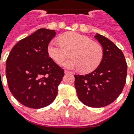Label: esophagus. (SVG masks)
<instances>
[{
  "mask_svg": "<svg viewBox=\"0 0 134 134\" xmlns=\"http://www.w3.org/2000/svg\"><path fill=\"white\" fill-rule=\"evenodd\" d=\"M64 73L66 74H71V73H72V72H71L70 71L67 70H64Z\"/></svg>",
  "mask_w": 134,
  "mask_h": 134,
  "instance_id": "1",
  "label": "esophagus"
}]
</instances>
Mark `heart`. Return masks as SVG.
<instances>
[{
    "instance_id": "b5f03b06",
    "label": "heart",
    "mask_w": 134,
    "mask_h": 134,
    "mask_svg": "<svg viewBox=\"0 0 134 134\" xmlns=\"http://www.w3.org/2000/svg\"><path fill=\"white\" fill-rule=\"evenodd\" d=\"M60 41L52 40L48 44L49 56L55 63L70 69L80 70L82 72H92L102 62L104 50L102 46L90 37L76 32H69L60 37Z\"/></svg>"
}]
</instances>
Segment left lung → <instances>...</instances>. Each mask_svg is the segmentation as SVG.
Masks as SVG:
<instances>
[{
  "label": "left lung",
  "instance_id": "obj_1",
  "mask_svg": "<svg viewBox=\"0 0 134 134\" xmlns=\"http://www.w3.org/2000/svg\"><path fill=\"white\" fill-rule=\"evenodd\" d=\"M104 56L93 72L74 75V86L79 100L85 105L99 108L115 100L121 93L127 76V65L122 51L107 37L97 34Z\"/></svg>",
  "mask_w": 134,
  "mask_h": 134
}]
</instances>
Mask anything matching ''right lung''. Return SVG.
Here are the masks:
<instances>
[{"instance_id":"right-lung-1","label":"right lung","mask_w":134,"mask_h":134,"mask_svg":"<svg viewBox=\"0 0 134 134\" xmlns=\"http://www.w3.org/2000/svg\"><path fill=\"white\" fill-rule=\"evenodd\" d=\"M54 30L40 29L20 40L6 62L10 93L20 103L32 109L48 106L55 100L64 69L49 57L48 44Z\"/></svg>"}]
</instances>
